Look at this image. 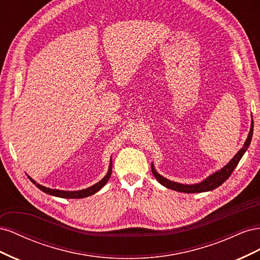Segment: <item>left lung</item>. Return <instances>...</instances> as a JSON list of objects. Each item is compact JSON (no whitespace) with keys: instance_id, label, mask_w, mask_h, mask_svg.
<instances>
[{"instance_id":"8db88e82","label":"left lung","mask_w":260,"mask_h":260,"mask_svg":"<svg viewBox=\"0 0 260 260\" xmlns=\"http://www.w3.org/2000/svg\"><path fill=\"white\" fill-rule=\"evenodd\" d=\"M253 130H254V121H253V118H251L250 129H249L247 139L245 141V143H244L243 147L240 149V151L237 154H235V156L233 157V158L229 162H228L224 167H222L221 169H219L218 171L214 172V174H211L206 179H204L202 182H200V183L182 184V183H179V182H175V181H171V180H169L167 178L162 177L161 175H159L158 172L156 171V169L154 167V164L152 162L151 167H152L153 175L156 178V180L158 181V182L161 185L166 186L167 188H170V190L177 191V192L202 193V192H208V191L214 190V188L221 185L224 182V181L231 176V174L233 172V170L235 169V167L238 166L239 161L241 160L243 155L245 154V152L247 151V148H248V146L250 144L251 138H253Z\"/></svg>"}]
</instances>
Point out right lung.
<instances>
[{
	"label": "right lung",
	"instance_id": "add662e5",
	"mask_svg": "<svg viewBox=\"0 0 260 260\" xmlns=\"http://www.w3.org/2000/svg\"><path fill=\"white\" fill-rule=\"evenodd\" d=\"M112 167H113V162H112V158H111V162H109V167H108V171H107L106 176L101 181H99L98 183L93 184L90 187L83 188V190H79V191H62V190H56V188H50V187H46V186H43L41 184L37 183L36 181L32 178H30L29 176H28V178L37 187L40 188L42 192H44L46 194H50L53 196H56V198H61V199H83V198H88V196L95 194L107 183V181L109 180V178H111V175H112Z\"/></svg>",
	"mask_w": 260,
	"mask_h": 260
}]
</instances>
